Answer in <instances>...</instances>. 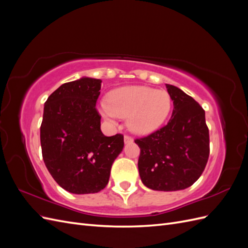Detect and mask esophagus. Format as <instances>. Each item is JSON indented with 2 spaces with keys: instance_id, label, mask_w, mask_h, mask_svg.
<instances>
[{
  "instance_id": "esophagus-1",
  "label": "esophagus",
  "mask_w": 248,
  "mask_h": 248,
  "mask_svg": "<svg viewBox=\"0 0 248 248\" xmlns=\"http://www.w3.org/2000/svg\"><path fill=\"white\" fill-rule=\"evenodd\" d=\"M124 141L126 142V144H128V142L133 141V139L130 136H124Z\"/></svg>"
}]
</instances>
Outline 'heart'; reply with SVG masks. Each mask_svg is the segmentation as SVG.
Returning <instances> with one entry per match:
<instances>
[{"label": "heart", "instance_id": "heart-1", "mask_svg": "<svg viewBox=\"0 0 248 248\" xmlns=\"http://www.w3.org/2000/svg\"><path fill=\"white\" fill-rule=\"evenodd\" d=\"M171 108V99L166 91L149 87L128 86L112 91L103 101L100 111L109 121L128 118L130 130L147 134L164 123Z\"/></svg>", "mask_w": 248, "mask_h": 248}]
</instances>
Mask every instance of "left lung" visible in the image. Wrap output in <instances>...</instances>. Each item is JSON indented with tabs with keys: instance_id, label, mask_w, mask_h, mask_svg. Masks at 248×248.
Instances as JSON below:
<instances>
[{
	"instance_id": "left-lung-1",
	"label": "left lung",
	"mask_w": 248,
	"mask_h": 248,
	"mask_svg": "<svg viewBox=\"0 0 248 248\" xmlns=\"http://www.w3.org/2000/svg\"><path fill=\"white\" fill-rule=\"evenodd\" d=\"M174 103L167 125L134 140L140 149L139 171L148 188L176 191L191 186L209 158V129L205 110L179 88L166 85Z\"/></svg>"
}]
</instances>
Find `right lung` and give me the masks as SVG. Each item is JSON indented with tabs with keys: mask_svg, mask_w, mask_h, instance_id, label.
<instances>
[{
	"mask_svg": "<svg viewBox=\"0 0 248 248\" xmlns=\"http://www.w3.org/2000/svg\"><path fill=\"white\" fill-rule=\"evenodd\" d=\"M101 80L90 78L59 87L44 103L40 142L55 181L71 193H95L108 183L112 162L124 147L123 134L106 137L96 102Z\"/></svg>",
	"mask_w": 248,
	"mask_h": 248,
	"instance_id": "right-lung-1",
	"label": "right lung"
}]
</instances>
